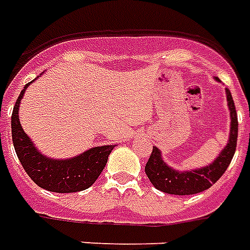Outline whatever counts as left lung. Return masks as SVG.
<instances>
[{"label":"left lung","instance_id":"8db88e82","mask_svg":"<svg viewBox=\"0 0 250 250\" xmlns=\"http://www.w3.org/2000/svg\"><path fill=\"white\" fill-rule=\"evenodd\" d=\"M226 99H228V105L230 109L231 118L230 138H229V143L220 154V157H217V159L211 165L199 170L181 173L168 167L161 158V151L157 147H152V152L147 161L145 171L150 182L158 190H161L163 193L174 194V195H191V194L201 193L206 188H209L210 186H213L222 177V174L225 173L236 152L237 135H238L236 107H234L230 91L228 88H226Z\"/></svg>","mask_w":250,"mask_h":250}]
</instances>
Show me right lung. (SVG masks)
Listing matches in <instances>:
<instances>
[{"mask_svg":"<svg viewBox=\"0 0 250 250\" xmlns=\"http://www.w3.org/2000/svg\"><path fill=\"white\" fill-rule=\"evenodd\" d=\"M32 83V82H30ZM20 93L12 112V139L14 150L25 173L37 186L55 193H75L85 190L98 179L107 163L112 146L93 147L82 155L65 161H55L41 155L28 135L22 131L19 119V107L25 88Z\"/></svg>","mask_w":250,"mask_h":250,"instance_id":"obj_1","label":"right lung"}]
</instances>
